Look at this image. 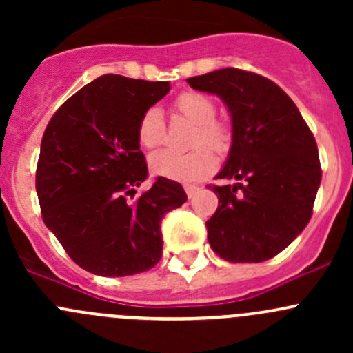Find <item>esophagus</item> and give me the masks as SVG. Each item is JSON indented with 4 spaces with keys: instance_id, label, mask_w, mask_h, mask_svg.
I'll use <instances>...</instances> for the list:
<instances>
[{
    "instance_id": "34e87169",
    "label": "esophagus",
    "mask_w": 353,
    "mask_h": 353,
    "mask_svg": "<svg viewBox=\"0 0 353 353\" xmlns=\"http://www.w3.org/2000/svg\"><path fill=\"white\" fill-rule=\"evenodd\" d=\"M184 190H186V194H188V198H193L194 194L198 193V190H199V188H198V186H191V184H188V186H184Z\"/></svg>"
}]
</instances>
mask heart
<instances>
[{
	"instance_id": "1",
	"label": "heart",
	"mask_w": 353,
	"mask_h": 353,
	"mask_svg": "<svg viewBox=\"0 0 353 353\" xmlns=\"http://www.w3.org/2000/svg\"><path fill=\"white\" fill-rule=\"evenodd\" d=\"M177 114L194 124L190 154L163 150L148 160L152 174L179 183H196L216 169V157L212 150L223 154L230 145V128L215 119V102L199 92H183L174 101ZM138 143L147 150H155L165 141V124L159 109L150 108L140 117L137 130ZM207 147L205 148L204 145ZM210 148L208 149V147Z\"/></svg>"
}]
</instances>
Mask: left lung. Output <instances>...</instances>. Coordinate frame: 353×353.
<instances>
[{
    "instance_id": "1",
    "label": "left lung",
    "mask_w": 353,
    "mask_h": 353,
    "mask_svg": "<svg viewBox=\"0 0 353 353\" xmlns=\"http://www.w3.org/2000/svg\"><path fill=\"white\" fill-rule=\"evenodd\" d=\"M219 95L232 117V147L212 190L219 208L206 222L213 251L230 263H261L309 223L321 183L318 145L285 92L261 74L223 68L188 78Z\"/></svg>"
}]
</instances>
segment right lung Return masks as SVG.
<instances>
[{
	"instance_id": "obj_1",
	"label": "right lung",
	"mask_w": 353,
	"mask_h": 353,
	"mask_svg": "<svg viewBox=\"0 0 353 353\" xmlns=\"http://www.w3.org/2000/svg\"><path fill=\"white\" fill-rule=\"evenodd\" d=\"M169 90V81L104 74L71 95L46 128L35 172L42 220L94 275L154 268L162 256V216L188 199L165 177L134 196L148 176L138 123Z\"/></svg>"
}]
</instances>
